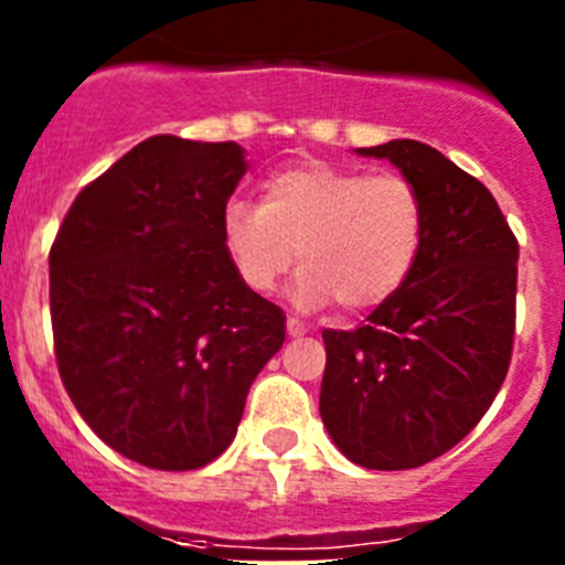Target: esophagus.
Returning <instances> with one entry per match:
<instances>
[{
  "label": "esophagus",
  "mask_w": 565,
  "mask_h": 565,
  "mask_svg": "<svg viewBox=\"0 0 565 565\" xmlns=\"http://www.w3.org/2000/svg\"><path fill=\"white\" fill-rule=\"evenodd\" d=\"M286 328H288V337H306L308 333V328H306V322H299V319H294V317H288V322H286Z\"/></svg>",
  "instance_id": "34e87169"
}]
</instances>
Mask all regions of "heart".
Listing matches in <instances>:
<instances>
[{"mask_svg":"<svg viewBox=\"0 0 565 565\" xmlns=\"http://www.w3.org/2000/svg\"><path fill=\"white\" fill-rule=\"evenodd\" d=\"M424 228V201L407 178L322 161L279 169L263 183L259 206L232 201L221 214L223 248L248 291H274L299 257L294 306L337 299L342 311L379 306L404 286Z\"/></svg>","mask_w":565,"mask_h":565,"instance_id":"1","label":"heart"}]
</instances>
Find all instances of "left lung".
Returning a JSON list of instances; mask_svg holds the SVG:
<instances>
[{"label":"left lung","mask_w":565,"mask_h":565,"mask_svg":"<svg viewBox=\"0 0 565 565\" xmlns=\"http://www.w3.org/2000/svg\"><path fill=\"white\" fill-rule=\"evenodd\" d=\"M391 161L427 214L411 277L356 331H322L319 416L348 461L413 469L452 450L501 391L515 337L518 239L495 198L427 143L356 149Z\"/></svg>","instance_id":"obj_1"}]
</instances>
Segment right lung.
<instances>
[{
	"mask_svg": "<svg viewBox=\"0 0 565 565\" xmlns=\"http://www.w3.org/2000/svg\"><path fill=\"white\" fill-rule=\"evenodd\" d=\"M239 143L152 135L78 194L50 248V317L70 398L104 444L186 472L237 436L286 313L248 291L221 214Z\"/></svg>",
	"mask_w": 565,
	"mask_h": 565,
	"instance_id": "right-lung-1",
	"label": "right lung"
}]
</instances>
